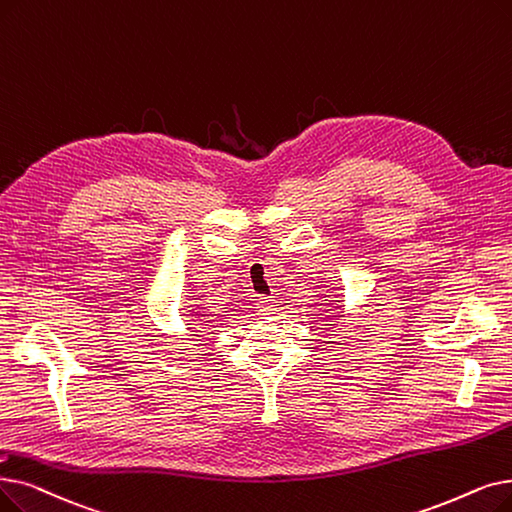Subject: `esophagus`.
<instances>
[{"instance_id": "34e87169", "label": "esophagus", "mask_w": 512, "mask_h": 512, "mask_svg": "<svg viewBox=\"0 0 512 512\" xmlns=\"http://www.w3.org/2000/svg\"><path fill=\"white\" fill-rule=\"evenodd\" d=\"M257 311L261 316H270V314H274L276 311V303H274V299H270V297H259L257 299Z\"/></svg>"}]
</instances>
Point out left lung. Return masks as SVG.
Listing matches in <instances>:
<instances>
[{
  "mask_svg": "<svg viewBox=\"0 0 512 512\" xmlns=\"http://www.w3.org/2000/svg\"><path fill=\"white\" fill-rule=\"evenodd\" d=\"M326 311H328V309H326ZM332 318H339V316H332Z\"/></svg>",
  "mask_w": 512,
  "mask_h": 512,
  "instance_id": "8db88e82",
  "label": "left lung"
}]
</instances>
